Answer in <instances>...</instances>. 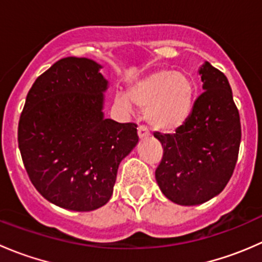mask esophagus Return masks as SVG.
Here are the masks:
<instances>
[{"instance_id":"esophagus-1","label":"esophagus","mask_w":262,"mask_h":262,"mask_svg":"<svg viewBox=\"0 0 262 262\" xmlns=\"http://www.w3.org/2000/svg\"><path fill=\"white\" fill-rule=\"evenodd\" d=\"M149 136V130L146 128L144 125H139L138 126V137L139 138H146V137Z\"/></svg>"}]
</instances>
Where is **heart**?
<instances>
[{"mask_svg": "<svg viewBox=\"0 0 262 262\" xmlns=\"http://www.w3.org/2000/svg\"><path fill=\"white\" fill-rule=\"evenodd\" d=\"M195 83L187 73L161 70L130 84L128 95L118 92L115 104L130 113L133 104L144 110V118L152 128L171 132L180 128L194 107Z\"/></svg>", "mask_w": 262, "mask_h": 262, "instance_id": "heart-1", "label": "heart"}]
</instances>
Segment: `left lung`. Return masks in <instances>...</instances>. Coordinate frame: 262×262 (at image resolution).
<instances>
[{"label":"left lung","instance_id":"obj_1","mask_svg":"<svg viewBox=\"0 0 262 262\" xmlns=\"http://www.w3.org/2000/svg\"><path fill=\"white\" fill-rule=\"evenodd\" d=\"M199 75L204 92L186 123L173 134L155 133L163 148L156 180L163 195L180 205L203 204L226 187L241 143L239 113L227 77L209 62Z\"/></svg>","mask_w":262,"mask_h":262}]
</instances>
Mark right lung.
Masks as SVG:
<instances>
[{"instance_id":"1","label":"right lung","mask_w":262,"mask_h":262,"mask_svg":"<svg viewBox=\"0 0 262 262\" xmlns=\"http://www.w3.org/2000/svg\"><path fill=\"white\" fill-rule=\"evenodd\" d=\"M89 58L67 57L36 78L17 129L31 184L60 208L90 212L112 198L121 160L138 143L137 124L105 119L107 81Z\"/></svg>"}]
</instances>
